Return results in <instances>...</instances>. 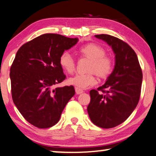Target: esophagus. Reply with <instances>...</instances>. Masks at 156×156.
<instances>
[{
  "instance_id": "obj_1",
  "label": "esophagus",
  "mask_w": 156,
  "mask_h": 156,
  "mask_svg": "<svg viewBox=\"0 0 156 156\" xmlns=\"http://www.w3.org/2000/svg\"><path fill=\"white\" fill-rule=\"evenodd\" d=\"M75 91H76V93L77 94V95H80V94H82L83 93V90H81V89H79L77 87H75Z\"/></svg>"
}]
</instances>
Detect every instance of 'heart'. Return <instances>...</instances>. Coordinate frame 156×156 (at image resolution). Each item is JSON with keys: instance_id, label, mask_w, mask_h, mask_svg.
I'll return each mask as SVG.
<instances>
[{"instance_id": "1", "label": "heart", "mask_w": 156, "mask_h": 156, "mask_svg": "<svg viewBox=\"0 0 156 156\" xmlns=\"http://www.w3.org/2000/svg\"><path fill=\"white\" fill-rule=\"evenodd\" d=\"M79 53L83 56L90 59L87 74H78L69 78L68 83L79 88L86 89L95 85L97 82L95 74L101 79L109 76L113 69L112 58L105 55L103 47L96 43H88L79 48ZM59 64L65 72L72 74L75 71V62L73 57L68 52H63L59 58Z\"/></svg>"}]
</instances>
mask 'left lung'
<instances>
[{"label":"left lung","mask_w":156,"mask_h":156,"mask_svg":"<svg viewBox=\"0 0 156 156\" xmlns=\"http://www.w3.org/2000/svg\"><path fill=\"white\" fill-rule=\"evenodd\" d=\"M95 37L111 46L115 55V65L105 84L97 90H90L87 112L96 126L113 128L126 121L137 106L143 73L137 54L127 43L108 34Z\"/></svg>","instance_id":"obj_1"}]
</instances>
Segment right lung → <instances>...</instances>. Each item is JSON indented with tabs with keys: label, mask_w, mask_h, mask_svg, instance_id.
<instances>
[{
	"label": "right lung",
	"mask_w": 156,
	"mask_h": 156,
	"mask_svg": "<svg viewBox=\"0 0 156 156\" xmlns=\"http://www.w3.org/2000/svg\"><path fill=\"white\" fill-rule=\"evenodd\" d=\"M78 38L44 34L23 45L10 69L12 99L30 124L49 128L57 124L67 103L75 94L73 86L53 88L66 78L59 64L65 51Z\"/></svg>",
	"instance_id": "add662e5"
}]
</instances>
